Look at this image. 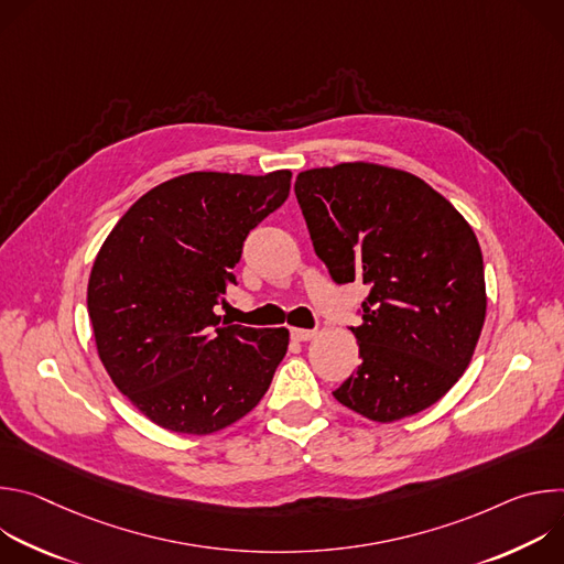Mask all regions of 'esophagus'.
<instances>
[{
    "mask_svg": "<svg viewBox=\"0 0 564 564\" xmlns=\"http://www.w3.org/2000/svg\"><path fill=\"white\" fill-rule=\"evenodd\" d=\"M292 337L296 341H310L316 337V330H305V328H292Z\"/></svg>",
    "mask_w": 564,
    "mask_h": 564,
    "instance_id": "esophagus-1",
    "label": "esophagus"
}]
</instances>
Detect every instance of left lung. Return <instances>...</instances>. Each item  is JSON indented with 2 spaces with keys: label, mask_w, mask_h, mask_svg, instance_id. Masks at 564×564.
Masks as SVG:
<instances>
[{
  "label": "left lung",
  "mask_w": 564,
  "mask_h": 564,
  "mask_svg": "<svg viewBox=\"0 0 564 564\" xmlns=\"http://www.w3.org/2000/svg\"><path fill=\"white\" fill-rule=\"evenodd\" d=\"M294 194L333 281L370 288L350 328L361 364L335 399L379 424L433 406L468 368L487 316L470 225L422 178L372 163L301 172Z\"/></svg>",
  "instance_id": "1"
}]
</instances>
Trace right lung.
<instances>
[{
	"label": "right lung",
	"instance_id": "right-lung-1",
	"mask_svg": "<svg viewBox=\"0 0 564 564\" xmlns=\"http://www.w3.org/2000/svg\"><path fill=\"white\" fill-rule=\"evenodd\" d=\"M292 172H192L149 189L102 243L87 290L102 366L153 424L209 435L246 417L288 352L285 328L216 314L243 240L290 194Z\"/></svg>",
	"mask_w": 564,
	"mask_h": 564
}]
</instances>
